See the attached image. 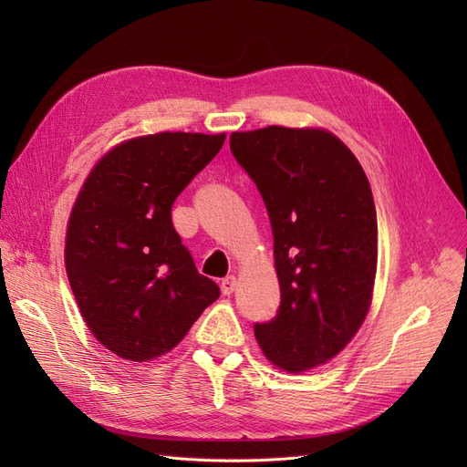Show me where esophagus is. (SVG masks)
<instances>
[{"mask_svg":"<svg viewBox=\"0 0 467 467\" xmlns=\"http://www.w3.org/2000/svg\"><path fill=\"white\" fill-rule=\"evenodd\" d=\"M222 292L225 294V296H230L235 288H237V278L232 275V276H225L223 280H222Z\"/></svg>","mask_w":467,"mask_h":467,"instance_id":"34e87169","label":"esophagus"}]
</instances>
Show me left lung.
Returning <instances> with one entry per match:
<instances>
[{
  "instance_id": "1",
  "label": "left lung",
  "mask_w": 467,
  "mask_h": 467,
  "mask_svg": "<svg viewBox=\"0 0 467 467\" xmlns=\"http://www.w3.org/2000/svg\"><path fill=\"white\" fill-rule=\"evenodd\" d=\"M230 148L263 196L275 237L280 307L255 325L263 355L298 374L335 358L372 304L378 220L370 182L325 129L232 132Z\"/></svg>"
}]
</instances>
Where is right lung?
Listing matches in <instances>:
<instances>
[{
  "label": "right lung",
  "instance_id": "right-lung-1",
  "mask_svg": "<svg viewBox=\"0 0 467 467\" xmlns=\"http://www.w3.org/2000/svg\"><path fill=\"white\" fill-rule=\"evenodd\" d=\"M225 134L158 132L110 148L83 181L66 230L79 314L117 357L148 362L177 347L220 288L173 228L171 206Z\"/></svg>",
  "mask_w": 467,
  "mask_h": 467
}]
</instances>
